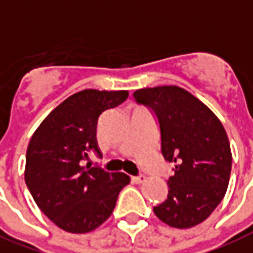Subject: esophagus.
<instances>
[{
    "mask_svg": "<svg viewBox=\"0 0 253 253\" xmlns=\"http://www.w3.org/2000/svg\"><path fill=\"white\" fill-rule=\"evenodd\" d=\"M132 181L134 182V183H142V182L145 181V175H142V174H140V175H134V177H132Z\"/></svg>",
    "mask_w": 253,
    "mask_h": 253,
    "instance_id": "obj_1",
    "label": "esophagus"
}]
</instances>
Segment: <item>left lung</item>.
Segmentation results:
<instances>
[{"instance_id": "left-lung-1", "label": "left lung", "mask_w": 253, "mask_h": 253, "mask_svg": "<svg viewBox=\"0 0 253 253\" xmlns=\"http://www.w3.org/2000/svg\"><path fill=\"white\" fill-rule=\"evenodd\" d=\"M133 97L154 112L162 156L175 165L168 198L154 214L170 227L197 226L218 207L228 187L232 154L226 130L209 107L177 85L142 88Z\"/></svg>"}]
</instances>
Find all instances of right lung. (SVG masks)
Wrapping results in <instances>:
<instances>
[{
    "instance_id": "1",
    "label": "right lung",
    "mask_w": 253,
    "mask_h": 253,
    "mask_svg": "<svg viewBox=\"0 0 253 253\" xmlns=\"http://www.w3.org/2000/svg\"><path fill=\"white\" fill-rule=\"evenodd\" d=\"M128 91L84 89L66 99L42 121L26 152L25 181L47 218L71 234L103 224L130 178L84 165L100 156L96 126L101 113L124 103Z\"/></svg>"
}]
</instances>
